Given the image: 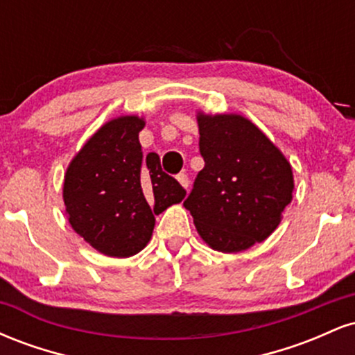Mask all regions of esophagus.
<instances>
[{"label": "esophagus", "instance_id": "esophagus-1", "mask_svg": "<svg viewBox=\"0 0 355 355\" xmlns=\"http://www.w3.org/2000/svg\"><path fill=\"white\" fill-rule=\"evenodd\" d=\"M177 180L180 182V185L183 187V189H189V185H190L189 175H187V173H178L177 175Z\"/></svg>", "mask_w": 355, "mask_h": 355}]
</instances>
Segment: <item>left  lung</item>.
<instances>
[{
	"label": "left lung",
	"instance_id": "8db88e82",
	"mask_svg": "<svg viewBox=\"0 0 355 355\" xmlns=\"http://www.w3.org/2000/svg\"><path fill=\"white\" fill-rule=\"evenodd\" d=\"M198 130L205 166L183 205L211 248L245 250L279 227L292 202L291 164L240 115H198Z\"/></svg>",
	"mask_w": 355,
	"mask_h": 355
}]
</instances>
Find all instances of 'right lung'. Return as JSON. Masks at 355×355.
Here are the masks:
<instances>
[{"label": "right lung", "mask_w": 355, "mask_h": 355, "mask_svg": "<svg viewBox=\"0 0 355 355\" xmlns=\"http://www.w3.org/2000/svg\"><path fill=\"white\" fill-rule=\"evenodd\" d=\"M145 121H108L73 158L63 198L76 234L110 257H130L148 243L155 215L180 203L185 189L162 170L160 157L144 158L138 133Z\"/></svg>", "instance_id": "add662e5"}]
</instances>
